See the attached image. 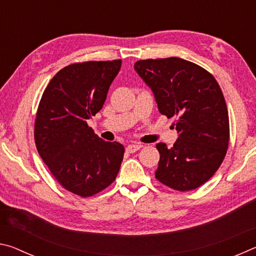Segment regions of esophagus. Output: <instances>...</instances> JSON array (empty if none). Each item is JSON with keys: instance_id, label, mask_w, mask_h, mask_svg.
<instances>
[{"instance_id": "esophagus-1", "label": "esophagus", "mask_w": 256, "mask_h": 256, "mask_svg": "<svg viewBox=\"0 0 256 256\" xmlns=\"http://www.w3.org/2000/svg\"><path fill=\"white\" fill-rule=\"evenodd\" d=\"M140 148H142L141 144H130V146H126V151L128 154H133V152H136V151Z\"/></svg>"}]
</instances>
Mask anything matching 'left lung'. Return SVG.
I'll list each match as a JSON object with an SVG mask.
<instances>
[{"label": "left lung", "mask_w": 256, "mask_h": 256, "mask_svg": "<svg viewBox=\"0 0 256 256\" xmlns=\"http://www.w3.org/2000/svg\"><path fill=\"white\" fill-rule=\"evenodd\" d=\"M154 94L158 110L176 118L174 146L160 142L156 178L172 190H196L222 164L229 144V118L222 89L211 73L178 58L134 64Z\"/></svg>", "instance_id": "obj_1"}]
</instances>
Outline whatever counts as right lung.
I'll return each mask as SVG.
<instances>
[{
	"label": "right lung",
	"instance_id": "obj_1",
	"mask_svg": "<svg viewBox=\"0 0 256 256\" xmlns=\"http://www.w3.org/2000/svg\"><path fill=\"white\" fill-rule=\"evenodd\" d=\"M122 60H89L60 70L42 94L34 120L38 154L64 188L82 198L115 180L124 156L118 142L94 134L86 120L102 110Z\"/></svg>",
	"mask_w": 256,
	"mask_h": 256
}]
</instances>
